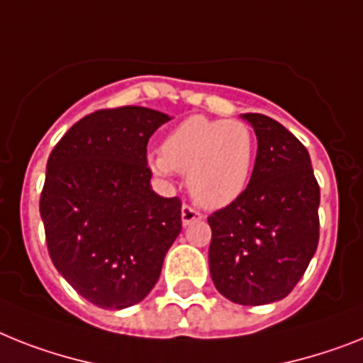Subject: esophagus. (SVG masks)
Returning <instances> with one entry per match:
<instances>
[{
  "label": "esophagus",
  "instance_id": "obj_1",
  "mask_svg": "<svg viewBox=\"0 0 363 363\" xmlns=\"http://www.w3.org/2000/svg\"><path fill=\"white\" fill-rule=\"evenodd\" d=\"M200 218H202V215H200L196 209H193L191 206H182V224H184V226L196 223Z\"/></svg>",
  "mask_w": 363,
  "mask_h": 363
}]
</instances>
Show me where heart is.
Masks as SVG:
<instances>
[{"instance_id":"heart-1","label":"heart","mask_w":363,"mask_h":363,"mask_svg":"<svg viewBox=\"0 0 363 363\" xmlns=\"http://www.w3.org/2000/svg\"><path fill=\"white\" fill-rule=\"evenodd\" d=\"M257 140L241 121L191 116L167 135L163 154L146 155L148 169L169 179L187 174L189 194L208 209L230 206L247 189L256 164Z\"/></svg>"}]
</instances>
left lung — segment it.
<instances>
[{
	"label": "left lung",
	"instance_id": "obj_1",
	"mask_svg": "<svg viewBox=\"0 0 363 363\" xmlns=\"http://www.w3.org/2000/svg\"><path fill=\"white\" fill-rule=\"evenodd\" d=\"M242 121L257 139L256 164L245 193L208 218L209 272L220 295L262 306L291 293L319 242V185L308 150L265 115Z\"/></svg>",
	"mask_w": 363,
	"mask_h": 363
}]
</instances>
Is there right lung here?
Returning a JSON list of instances; mask_svg holds the SVG:
<instances>
[{
	"mask_svg": "<svg viewBox=\"0 0 363 363\" xmlns=\"http://www.w3.org/2000/svg\"><path fill=\"white\" fill-rule=\"evenodd\" d=\"M172 116L148 107L96 111L65 133L46 164L40 217L50 257L104 310L139 304L182 232V202L152 191L146 146Z\"/></svg>",
	"mask_w": 363,
	"mask_h": 363,
	"instance_id": "obj_1",
	"label": "right lung"
}]
</instances>
